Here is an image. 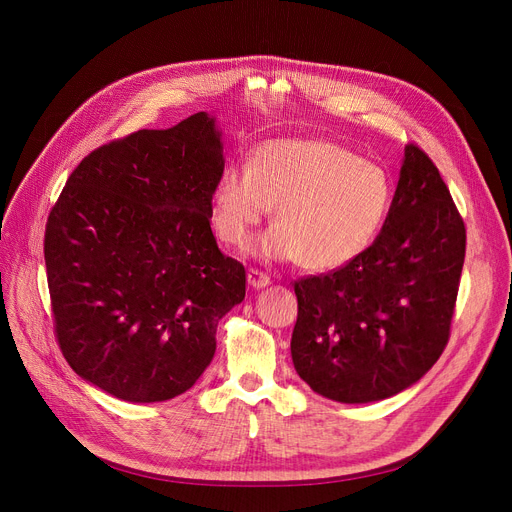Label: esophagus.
I'll return each mask as SVG.
<instances>
[{
    "label": "esophagus",
    "mask_w": 512,
    "mask_h": 512,
    "mask_svg": "<svg viewBox=\"0 0 512 512\" xmlns=\"http://www.w3.org/2000/svg\"><path fill=\"white\" fill-rule=\"evenodd\" d=\"M247 280H249V284L253 286V288H265V286H270V276L267 274H263L261 270H249V274H247Z\"/></svg>",
    "instance_id": "obj_1"
}]
</instances>
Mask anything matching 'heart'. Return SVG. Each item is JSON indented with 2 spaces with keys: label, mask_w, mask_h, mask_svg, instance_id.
<instances>
[{
  "label": "heart",
  "mask_w": 512,
  "mask_h": 512,
  "mask_svg": "<svg viewBox=\"0 0 512 512\" xmlns=\"http://www.w3.org/2000/svg\"><path fill=\"white\" fill-rule=\"evenodd\" d=\"M392 205L388 174L324 139L263 141L249 164H228L211 191L209 218L228 247H245L274 209V228L257 245L267 259H297L332 272L361 257Z\"/></svg>",
  "instance_id": "heart-1"
}]
</instances>
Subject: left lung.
<instances>
[{"mask_svg": "<svg viewBox=\"0 0 512 512\" xmlns=\"http://www.w3.org/2000/svg\"><path fill=\"white\" fill-rule=\"evenodd\" d=\"M467 230L429 155L405 147L380 236L355 261L294 282L292 363L313 392L373 402L407 390L450 338Z\"/></svg>", "mask_w": 512, "mask_h": 512, "instance_id": "left-lung-1", "label": "left lung"}]
</instances>
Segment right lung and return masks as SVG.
I'll use <instances>...</instances> for the list:
<instances>
[{"label": "right lung", "mask_w": 512, "mask_h": 512, "mask_svg": "<svg viewBox=\"0 0 512 512\" xmlns=\"http://www.w3.org/2000/svg\"><path fill=\"white\" fill-rule=\"evenodd\" d=\"M224 170L213 118L137 130L74 168L45 226L53 330L68 365L120 400H170L201 378L247 274L209 226Z\"/></svg>", "instance_id": "1"}]
</instances>
